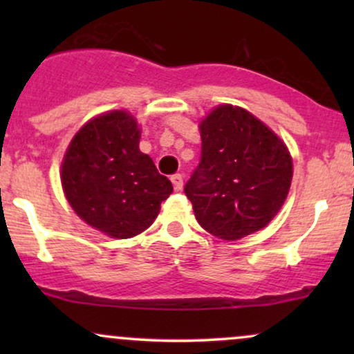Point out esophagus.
Segmentation results:
<instances>
[{
  "label": "esophagus",
  "mask_w": 354,
  "mask_h": 354,
  "mask_svg": "<svg viewBox=\"0 0 354 354\" xmlns=\"http://www.w3.org/2000/svg\"><path fill=\"white\" fill-rule=\"evenodd\" d=\"M171 183H173L174 189L180 191V189L183 188V174H181V173L173 174V176H171Z\"/></svg>",
  "instance_id": "1"
}]
</instances>
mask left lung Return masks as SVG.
<instances>
[{
  "mask_svg": "<svg viewBox=\"0 0 354 354\" xmlns=\"http://www.w3.org/2000/svg\"><path fill=\"white\" fill-rule=\"evenodd\" d=\"M201 161L185 193L201 228L234 241L281 209L293 160L276 133L246 109L221 104L200 124Z\"/></svg>",
  "mask_w": 354,
  "mask_h": 354,
  "instance_id": "left-lung-1",
  "label": "left lung"
}]
</instances>
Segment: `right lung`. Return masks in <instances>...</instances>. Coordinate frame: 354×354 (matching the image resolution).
<instances>
[{
    "label": "right lung",
    "instance_id": "right-lung-1",
    "mask_svg": "<svg viewBox=\"0 0 354 354\" xmlns=\"http://www.w3.org/2000/svg\"><path fill=\"white\" fill-rule=\"evenodd\" d=\"M61 185L75 213L111 238H133L153 225L161 203L173 193L140 151V128L128 111L89 120L68 146Z\"/></svg>",
    "mask_w": 354,
    "mask_h": 354
}]
</instances>
